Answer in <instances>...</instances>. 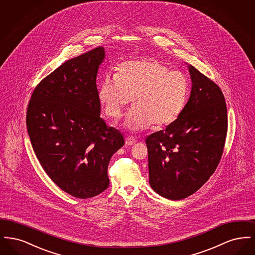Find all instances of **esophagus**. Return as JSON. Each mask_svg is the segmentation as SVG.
Returning <instances> with one entry per match:
<instances>
[{"label": "esophagus", "mask_w": 255, "mask_h": 255, "mask_svg": "<svg viewBox=\"0 0 255 255\" xmlns=\"http://www.w3.org/2000/svg\"><path fill=\"white\" fill-rule=\"evenodd\" d=\"M125 142H126V144H127V145H133V144L135 143V138H134L133 136L129 135V136H127V137H126Z\"/></svg>", "instance_id": "esophagus-1"}]
</instances>
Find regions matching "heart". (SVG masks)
Wrapping results in <instances>:
<instances>
[{"instance_id":"b5f03b06","label":"heart","mask_w":255,"mask_h":255,"mask_svg":"<svg viewBox=\"0 0 255 255\" xmlns=\"http://www.w3.org/2000/svg\"><path fill=\"white\" fill-rule=\"evenodd\" d=\"M189 82L180 71L155 59L130 61L121 65L113 77L101 83L98 97L106 115L121 119L132 98L125 126L140 131L153 125L162 128L175 122L185 107Z\"/></svg>"}]
</instances>
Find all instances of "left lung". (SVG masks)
<instances>
[{
    "mask_svg": "<svg viewBox=\"0 0 255 255\" xmlns=\"http://www.w3.org/2000/svg\"><path fill=\"white\" fill-rule=\"evenodd\" d=\"M191 95L181 116L146 137L149 182L158 194L182 200L195 193L217 168L228 132L220 87L190 66Z\"/></svg>",
    "mask_w": 255,
    "mask_h": 255,
    "instance_id": "obj_1",
    "label": "left lung"
}]
</instances>
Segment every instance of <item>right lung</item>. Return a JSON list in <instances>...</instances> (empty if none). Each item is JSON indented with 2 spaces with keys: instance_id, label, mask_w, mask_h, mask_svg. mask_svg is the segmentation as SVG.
Instances as JSON below:
<instances>
[{
  "instance_id": "1",
  "label": "right lung",
  "mask_w": 255,
  "mask_h": 255,
  "mask_svg": "<svg viewBox=\"0 0 255 255\" xmlns=\"http://www.w3.org/2000/svg\"><path fill=\"white\" fill-rule=\"evenodd\" d=\"M98 47L66 61L35 87L26 111V128L42 167L58 187L79 199L109 186L108 165L124 137L100 116Z\"/></svg>"
}]
</instances>
